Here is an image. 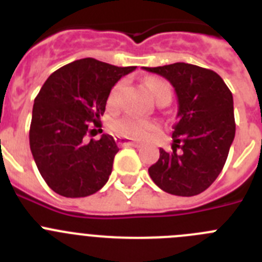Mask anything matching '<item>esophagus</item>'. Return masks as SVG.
<instances>
[{
    "label": "esophagus",
    "instance_id": "esophagus-1",
    "mask_svg": "<svg viewBox=\"0 0 262 262\" xmlns=\"http://www.w3.org/2000/svg\"><path fill=\"white\" fill-rule=\"evenodd\" d=\"M115 140H117L118 145H120V147H135V148L140 147V143L131 142V140H128V139L117 138V139H115Z\"/></svg>",
    "mask_w": 262,
    "mask_h": 262
}]
</instances>
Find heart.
Segmentation results:
<instances>
[{
    "mask_svg": "<svg viewBox=\"0 0 262 262\" xmlns=\"http://www.w3.org/2000/svg\"><path fill=\"white\" fill-rule=\"evenodd\" d=\"M147 88L152 93V96L157 99H160L164 96H172V90L169 86L168 82L160 78H148L147 80ZM124 82L119 81L118 84H115L111 89L110 94H108L107 103L110 106H115L118 102V97H119L120 90L123 88ZM111 129L117 134L118 136H123L127 139H136V140H142V139L148 138L156 129V124L151 120L140 119V118L135 117H123L119 119L113 120L111 123Z\"/></svg>",
    "mask_w": 262,
    "mask_h": 262,
    "instance_id": "obj_1",
    "label": "heart"
}]
</instances>
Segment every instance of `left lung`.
<instances>
[{
    "instance_id": "1",
    "label": "left lung",
    "mask_w": 262,
    "mask_h": 262,
    "mask_svg": "<svg viewBox=\"0 0 262 262\" xmlns=\"http://www.w3.org/2000/svg\"><path fill=\"white\" fill-rule=\"evenodd\" d=\"M143 69L165 77L178 98L173 152L160 149V159L148 173L169 194H201L222 172L235 138L232 93L217 73L193 64Z\"/></svg>"
}]
</instances>
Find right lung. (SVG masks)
<instances>
[{
	"label": "right lung",
	"mask_w": 262,
	"mask_h": 262,
	"mask_svg": "<svg viewBox=\"0 0 262 262\" xmlns=\"http://www.w3.org/2000/svg\"><path fill=\"white\" fill-rule=\"evenodd\" d=\"M136 67H115L86 57L55 71L36 96L30 148L41 177L67 198L88 196L107 182L119 148L114 138L85 140L102 126L111 88Z\"/></svg>",
	"instance_id": "add662e5"
}]
</instances>
